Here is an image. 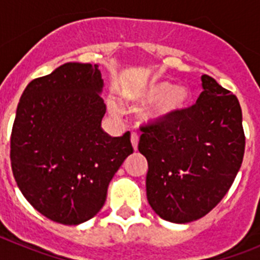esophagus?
<instances>
[{"label":"esophagus","mask_w":260,"mask_h":260,"mask_svg":"<svg viewBox=\"0 0 260 260\" xmlns=\"http://www.w3.org/2000/svg\"><path fill=\"white\" fill-rule=\"evenodd\" d=\"M130 141H132V144H133V148H134V151L138 150V144H139V137H138L135 133H133L132 137H130Z\"/></svg>","instance_id":"34e87169"}]
</instances>
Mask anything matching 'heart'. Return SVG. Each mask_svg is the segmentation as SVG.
Masks as SVG:
<instances>
[{
	"label": "heart",
	"instance_id": "b5f03b06",
	"mask_svg": "<svg viewBox=\"0 0 260 260\" xmlns=\"http://www.w3.org/2000/svg\"><path fill=\"white\" fill-rule=\"evenodd\" d=\"M123 99L133 108H142L139 119L146 125H164L173 122L191 105L192 92L187 86H173L165 79H153L141 87L127 89ZM151 105L150 106L149 104ZM116 114V105H110Z\"/></svg>",
	"mask_w": 260,
	"mask_h": 260
}]
</instances>
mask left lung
<instances>
[{
    "instance_id": "8db88e82",
    "label": "left lung",
    "mask_w": 260,
    "mask_h": 260,
    "mask_svg": "<svg viewBox=\"0 0 260 260\" xmlns=\"http://www.w3.org/2000/svg\"><path fill=\"white\" fill-rule=\"evenodd\" d=\"M197 104L173 122L142 127L138 150L148 161V203L161 219L186 224L207 215L242 164L245 134L238 99L202 77Z\"/></svg>"
}]
</instances>
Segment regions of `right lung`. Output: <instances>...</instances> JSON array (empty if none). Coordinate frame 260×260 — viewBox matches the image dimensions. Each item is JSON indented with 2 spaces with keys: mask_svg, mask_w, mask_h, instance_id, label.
<instances>
[{
  "mask_svg": "<svg viewBox=\"0 0 260 260\" xmlns=\"http://www.w3.org/2000/svg\"><path fill=\"white\" fill-rule=\"evenodd\" d=\"M99 65L68 62L34 79L17 108L10 141L14 178L32 207L78 225L102 210L108 185L133 153L130 133L103 130Z\"/></svg>",
  "mask_w": 260,
  "mask_h": 260,
  "instance_id": "obj_1",
  "label": "right lung"
}]
</instances>
